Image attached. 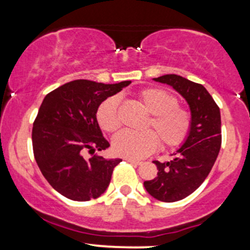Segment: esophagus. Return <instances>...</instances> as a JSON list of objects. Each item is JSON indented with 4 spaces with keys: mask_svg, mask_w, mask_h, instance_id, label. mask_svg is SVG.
I'll use <instances>...</instances> for the list:
<instances>
[{
    "mask_svg": "<svg viewBox=\"0 0 250 250\" xmlns=\"http://www.w3.org/2000/svg\"><path fill=\"white\" fill-rule=\"evenodd\" d=\"M125 161L129 163H133V165H136V166H140L142 163L141 161H139V160H134V159H125Z\"/></svg>",
    "mask_w": 250,
    "mask_h": 250,
    "instance_id": "esophagus-1",
    "label": "esophagus"
}]
</instances>
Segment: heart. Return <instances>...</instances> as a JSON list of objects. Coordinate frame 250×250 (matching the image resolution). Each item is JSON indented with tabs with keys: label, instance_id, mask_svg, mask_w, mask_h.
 <instances>
[{
	"label": "heart",
	"instance_id": "b5f03b06",
	"mask_svg": "<svg viewBox=\"0 0 250 250\" xmlns=\"http://www.w3.org/2000/svg\"><path fill=\"white\" fill-rule=\"evenodd\" d=\"M139 101L150 114L142 133L123 130L113 139V150L127 159H142L157 149L161 141L165 148H176L187 140L191 129V114L179 105V101L168 91L159 88H146L139 93ZM117 96L105 99L99 105L96 119L107 133H115L121 125Z\"/></svg>",
	"mask_w": 250,
	"mask_h": 250
}]
</instances>
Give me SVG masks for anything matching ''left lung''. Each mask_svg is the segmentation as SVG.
<instances>
[{"mask_svg":"<svg viewBox=\"0 0 250 250\" xmlns=\"http://www.w3.org/2000/svg\"><path fill=\"white\" fill-rule=\"evenodd\" d=\"M171 85L186 99L191 111V129L186 142L169 162L153 161L157 176L145 181V188L162 202H175L194 193L207 179L221 148L220 108L207 89L185 77L168 74L154 79Z\"/></svg>","mask_w":250,"mask_h":250,"instance_id":"8db88e82","label":"left lung"}]
</instances>
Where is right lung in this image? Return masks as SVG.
Returning a JSON list of instances; mask_svg holds the SVG:
<instances>
[{"label": "right lung", "instance_id": "add662e5", "mask_svg": "<svg viewBox=\"0 0 250 250\" xmlns=\"http://www.w3.org/2000/svg\"><path fill=\"white\" fill-rule=\"evenodd\" d=\"M129 84L130 81L104 84L75 80L43 100L31 131L34 157L45 180L67 199H97L108 188L114 168L122 160L94 154L109 147L96 111L107 97ZM85 151L93 154L90 159L84 157Z\"/></svg>", "mask_w": 250, "mask_h": 250}]
</instances>
